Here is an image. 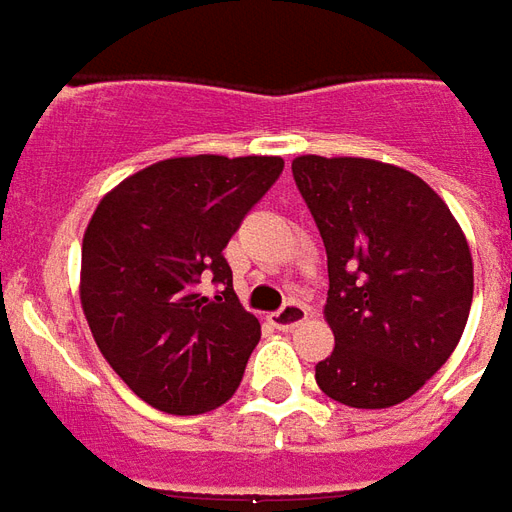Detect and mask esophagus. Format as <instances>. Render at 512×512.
Wrapping results in <instances>:
<instances>
[{"label":"esophagus","mask_w":512,"mask_h":512,"mask_svg":"<svg viewBox=\"0 0 512 512\" xmlns=\"http://www.w3.org/2000/svg\"><path fill=\"white\" fill-rule=\"evenodd\" d=\"M305 319H308V308L300 305V302H289V305H283L278 313H272L270 324L275 330H286V333H289L294 327H300Z\"/></svg>","instance_id":"1"}]
</instances>
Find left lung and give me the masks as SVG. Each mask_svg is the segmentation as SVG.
I'll return each mask as SVG.
<instances>
[{
  "instance_id": "obj_1",
  "label": "left lung",
  "mask_w": 512,
  "mask_h": 512,
  "mask_svg": "<svg viewBox=\"0 0 512 512\" xmlns=\"http://www.w3.org/2000/svg\"><path fill=\"white\" fill-rule=\"evenodd\" d=\"M292 174L327 251L333 354L316 384L354 409L412 398L464 335L475 267L428 182L371 158L300 155Z\"/></svg>"
}]
</instances>
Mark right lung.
Segmentation results:
<instances>
[{
  "label": "right lung",
  "mask_w": 512,
  "mask_h": 512,
  "mask_svg": "<svg viewBox=\"0 0 512 512\" xmlns=\"http://www.w3.org/2000/svg\"><path fill=\"white\" fill-rule=\"evenodd\" d=\"M278 155L158 160L100 199L81 242V308L106 363L169 414H201L240 387L261 338L223 248L281 177ZM218 282L216 300L203 286Z\"/></svg>",
  "instance_id": "obj_1"
}]
</instances>
